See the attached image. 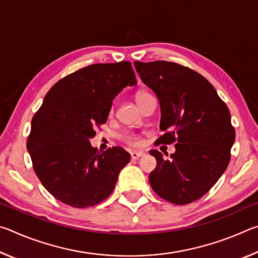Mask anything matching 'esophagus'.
<instances>
[{
  "mask_svg": "<svg viewBox=\"0 0 258 258\" xmlns=\"http://www.w3.org/2000/svg\"><path fill=\"white\" fill-rule=\"evenodd\" d=\"M143 155H145V152H142V151H132L131 152V158L139 159L140 157H142Z\"/></svg>",
  "mask_w": 258,
  "mask_h": 258,
  "instance_id": "obj_1",
  "label": "esophagus"
}]
</instances>
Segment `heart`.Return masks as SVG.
I'll use <instances>...</instances> for the list:
<instances>
[{
  "label": "heart",
  "mask_w": 258,
  "mask_h": 258,
  "mask_svg": "<svg viewBox=\"0 0 258 258\" xmlns=\"http://www.w3.org/2000/svg\"><path fill=\"white\" fill-rule=\"evenodd\" d=\"M149 95L150 94L147 93V92H139L137 94L138 103L139 104L141 103L143 100H145L147 97H149ZM123 140L126 143H128V145H131V146H139L140 145V139L135 134H125L123 137Z\"/></svg>",
  "instance_id": "obj_1"
}]
</instances>
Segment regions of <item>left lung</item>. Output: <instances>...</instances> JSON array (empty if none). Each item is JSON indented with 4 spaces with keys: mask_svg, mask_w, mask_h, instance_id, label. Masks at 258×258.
Listing matches in <instances>:
<instances>
[{
    "mask_svg": "<svg viewBox=\"0 0 258 258\" xmlns=\"http://www.w3.org/2000/svg\"><path fill=\"white\" fill-rule=\"evenodd\" d=\"M134 66L159 100V127L165 133L157 142H175L169 160L158 150H150L157 160L150 185L172 204L198 200L229 165L235 139L229 109L211 83L190 68L169 61H134Z\"/></svg>",
    "mask_w": 258,
    "mask_h": 258,
    "instance_id": "1",
    "label": "left lung"
}]
</instances>
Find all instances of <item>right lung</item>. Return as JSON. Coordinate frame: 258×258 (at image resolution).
<instances>
[{
	"instance_id": "right-lung-1",
	"label": "right lung",
	"mask_w": 258,
	"mask_h": 258,
	"mask_svg": "<svg viewBox=\"0 0 258 258\" xmlns=\"http://www.w3.org/2000/svg\"><path fill=\"white\" fill-rule=\"evenodd\" d=\"M130 61L95 63L61 78L32 119L27 150L45 189L68 206L85 208L113 191L131 156L123 148L98 151L90 143L107 121L112 100L137 84Z\"/></svg>"
}]
</instances>
